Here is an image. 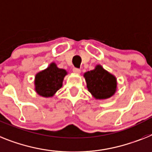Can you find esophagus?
I'll return each instance as SVG.
<instances>
[{"label":"esophagus","mask_w":152,"mask_h":152,"mask_svg":"<svg viewBox=\"0 0 152 152\" xmlns=\"http://www.w3.org/2000/svg\"><path fill=\"white\" fill-rule=\"evenodd\" d=\"M72 71H73L74 73H76V74H80V72H81V70L78 68H73Z\"/></svg>","instance_id":"34e87169"}]
</instances>
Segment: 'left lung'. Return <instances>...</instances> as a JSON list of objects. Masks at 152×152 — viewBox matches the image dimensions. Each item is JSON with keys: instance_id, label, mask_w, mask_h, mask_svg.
Returning a JSON list of instances; mask_svg holds the SVG:
<instances>
[{"instance_id": "1", "label": "left lung", "mask_w": 152, "mask_h": 152, "mask_svg": "<svg viewBox=\"0 0 152 152\" xmlns=\"http://www.w3.org/2000/svg\"><path fill=\"white\" fill-rule=\"evenodd\" d=\"M83 76L88 90L95 99H108L117 91L116 77L100 65H97L94 69L85 72Z\"/></svg>"}]
</instances>
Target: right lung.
Returning a JSON list of instances; mask_svg holds the SVG:
<instances>
[{
	"label": "right lung",
	"mask_w": 152,
	"mask_h": 152,
	"mask_svg": "<svg viewBox=\"0 0 152 152\" xmlns=\"http://www.w3.org/2000/svg\"><path fill=\"white\" fill-rule=\"evenodd\" d=\"M66 75V70L58 68L55 62H52L48 68L35 75V90L43 97H52L62 86Z\"/></svg>",
	"instance_id": "obj_1"
}]
</instances>
